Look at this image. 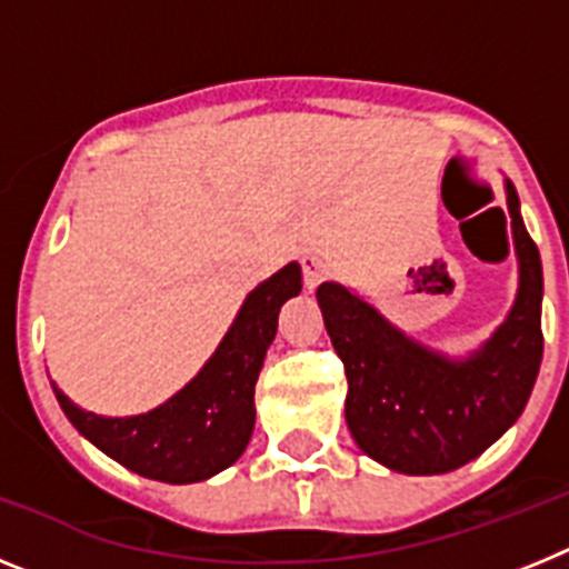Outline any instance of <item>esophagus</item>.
Listing matches in <instances>:
<instances>
[{
  "mask_svg": "<svg viewBox=\"0 0 569 569\" xmlns=\"http://www.w3.org/2000/svg\"><path fill=\"white\" fill-rule=\"evenodd\" d=\"M301 276H305V288L316 290L321 284V281H325L330 276L328 261L321 259V256H313V253L301 256Z\"/></svg>",
  "mask_w": 569,
  "mask_h": 569,
  "instance_id": "1",
  "label": "esophagus"
}]
</instances>
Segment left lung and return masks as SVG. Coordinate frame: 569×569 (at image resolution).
Instances as JSON below:
<instances>
[{
	"label": "left lung",
	"mask_w": 569,
	"mask_h": 569,
	"mask_svg": "<svg viewBox=\"0 0 569 569\" xmlns=\"http://www.w3.org/2000/svg\"><path fill=\"white\" fill-rule=\"evenodd\" d=\"M519 296L492 339L467 361L416 345L341 284L316 290L325 328L345 361L347 427L370 459L407 476L450 472L481 456L519 419L545 353L541 259L507 182Z\"/></svg>",
	"instance_id": "8db88e82"
}]
</instances>
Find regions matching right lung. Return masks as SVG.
I'll list each match as a JSON object with an SVG mask.
<instances>
[{
  "mask_svg": "<svg viewBox=\"0 0 569 569\" xmlns=\"http://www.w3.org/2000/svg\"><path fill=\"white\" fill-rule=\"evenodd\" d=\"M299 290L301 268L296 261L261 281L202 373L150 413L104 419L73 405L57 385L53 393L70 425L128 470L168 485L210 479L248 447L261 361L276 336L281 305Z\"/></svg>",
  "mask_w": 569,
  "mask_h": 569,
  "instance_id": "add662e5",
  "label": "right lung"
}]
</instances>
